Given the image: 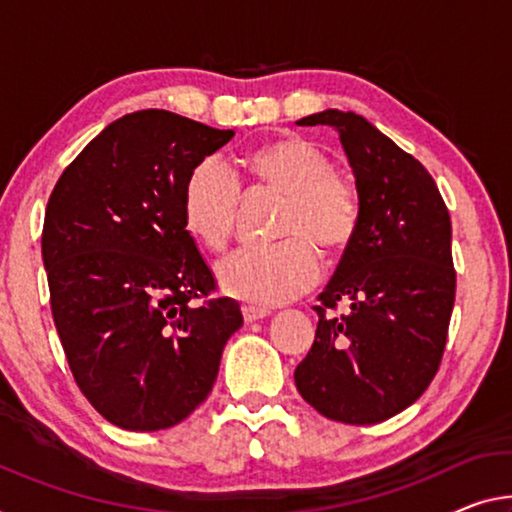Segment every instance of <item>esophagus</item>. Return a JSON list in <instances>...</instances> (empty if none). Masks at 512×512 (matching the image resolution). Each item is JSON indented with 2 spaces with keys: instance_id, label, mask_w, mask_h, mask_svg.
Returning a JSON list of instances; mask_svg holds the SVG:
<instances>
[{
  "instance_id": "1",
  "label": "esophagus",
  "mask_w": 512,
  "mask_h": 512,
  "mask_svg": "<svg viewBox=\"0 0 512 512\" xmlns=\"http://www.w3.org/2000/svg\"><path fill=\"white\" fill-rule=\"evenodd\" d=\"M242 316H245V322H256L270 316V311L261 309V306H242Z\"/></svg>"
}]
</instances>
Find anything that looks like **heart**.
Returning a JSON list of instances; mask_svg holds the SVG:
<instances>
[{
	"instance_id": "1",
	"label": "heart",
	"mask_w": 512,
	"mask_h": 512,
	"mask_svg": "<svg viewBox=\"0 0 512 512\" xmlns=\"http://www.w3.org/2000/svg\"><path fill=\"white\" fill-rule=\"evenodd\" d=\"M254 190L281 196L274 238L263 249H242L217 267L226 293L251 304L274 306L295 300L318 279V254L336 256L355 238L359 194L334 162L300 137L270 141L245 157ZM242 190L217 157L190 171L183 187L187 231L212 251H224L235 233Z\"/></svg>"
}]
</instances>
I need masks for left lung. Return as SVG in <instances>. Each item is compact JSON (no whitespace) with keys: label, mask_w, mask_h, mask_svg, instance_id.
<instances>
[{"label":"left lung","mask_w":512,"mask_h":512,"mask_svg":"<svg viewBox=\"0 0 512 512\" xmlns=\"http://www.w3.org/2000/svg\"><path fill=\"white\" fill-rule=\"evenodd\" d=\"M332 125L355 171L359 226L318 295L316 341L295 368L302 398L327 419L387 421L428 389L455 302L451 217L426 167L355 112ZM345 301L349 309L334 314Z\"/></svg>","instance_id":"obj_1"}]
</instances>
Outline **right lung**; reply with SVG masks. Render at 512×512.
Here are the masks:
<instances>
[{"label":"right lung","mask_w":512,"mask_h":512,"mask_svg":"<svg viewBox=\"0 0 512 512\" xmlns=\"http://www.w3.org/2000/svg\"><path fill=\"white\" fill-rule=\"evenodd\" d=\"M235 135L167 109L107 125L50 194L43 263L70 371L123 430L187 419L242 327L183 219L190 171ZM203 299V303H196Z\"/></svg>","instance_id":"add662e5"}]
</instances>
